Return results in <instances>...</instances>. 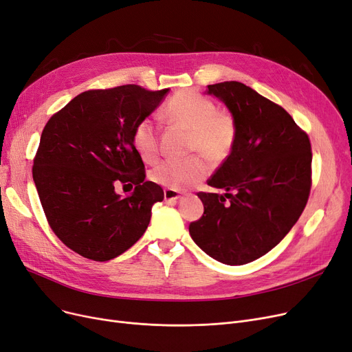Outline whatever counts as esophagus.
<instances>
[{"label": "esophagus", "instance_id": "1", "mask_svg": "<svg viewBox=\"0 0 352 352\" xmlns=\"http://www.w3.org/2000/svg\"><path fill=\"white\" fill-rule=\"evenodd\" d=\"M164 198H165V201H177L181 198V192L171 190V188H166L164 191Z\"/></svg>", "mask_w": 352, "mask_h": 352}]
</instances>
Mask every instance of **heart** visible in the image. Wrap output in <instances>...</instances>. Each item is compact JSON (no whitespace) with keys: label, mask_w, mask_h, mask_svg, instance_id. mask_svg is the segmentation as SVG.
<instances>
[{"label":"heart","mask_w":352,"mask_h":352,"mask_svg":"<svg viewBox=\"0 0 352 352\" xmlns=\"http://www.w3.org/2000/svg\"><path fill=\"white\" fill-rule=\"evenodd\" d=\"M164 119L174 126L190 131V151L200 152L214 162L230 157L236 145L237 126L234 119L219 112L216 103L194 90H179L168 100ZM133 146L140 157L152 162L158 157V131L152 120L144 119L133 131ZM203 155L186 160H166L151 174L157 184L175 191L187 190L204 179L210 171Z\"/></svg>","instance_id":"b5f03b06"}]
</instances>
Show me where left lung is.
Segmentation results:
<instances>
[{
    "instance_id": "left-lung-1",
    "label": "left lung",
    "mask_w": 352,
    "mask_h": 352,
    "mask_svg": "<svg viewBox=\"0 0 352 352\" xmlns=\"http://www.w3.org/2000/svg\"><path fill=\"white\" fill-rule=\"evenodd\" d=\"M207 95L226 104L237 138L207 182L226 192H198L204 214L190 234L217 262L246 265L279 244L307 206L311 142L282 106L244 83L208 85Z\"/></svg>"
}]
</instances>
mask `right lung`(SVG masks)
<instances>
[{
	"label": "right lung",
	"mask_w": 352,
	"mask_h": 352,
	"mask_svg": "<svg viewBox=\"0 0 352 352\" xmlns=\"http://www.w3.org/2000/svg\"><path fill=\"white\" fill-rule=\"evenodd\" d=\"M168 91L136 85L87 90L44 126L33 179L52 230L73 252L106 262L145 233L164 191L145 181L132 136ZM119 182L135 185L134 192L118 195Z\"/></svg>",
	"instance_id": "add662e5"
}]
</instances>
